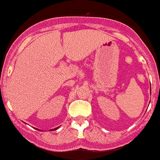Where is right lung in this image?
Here are the masks:
<instances>
[{"label": "right lung", "instance_id": "add662e5", "mask_svg": "<svg viewBox=\"0 0 160 160\" xmlns=\"http://www.w3.org/2000/svg\"><path fill=\"white\" fill-rule=\"evenodd\" d=\"M57 129H58V128H54V129L50 130V131H55V130H57ZM37 130H38V129H37Z\"/></svg>", "mask_w": 160, "mask_h": 160}]
</instances>
